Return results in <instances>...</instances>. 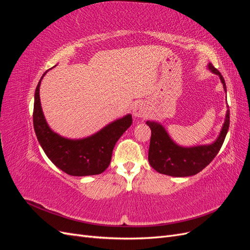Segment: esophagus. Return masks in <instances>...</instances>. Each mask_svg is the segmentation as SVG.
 <instances>
[{
	"mask_svg": "<svg viewBox=\"0 0 250 250\" xmlns=\"http://www.w3.org/2000/svg\"><path fill=\"white\" fill-rule=\"evenodd\" d=\"M132 113H133V116L137 118L147 117V115L149 113V109H148V106L146 105V103L145 102H138L133 106Z\"/></svg>",
	"mask_w": 250,
	"mask_h": 250,
	"instance_id": "1",
	"label": "esophagus"
}]
</instances>
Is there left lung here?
I'll return each instance as SVG.
<instances>
[{
  "label": "left lung",
  "instance_id": "8db88e82",
  "mask_svg": "<svg viewBox=\"0 0 250 250\" xmlns=\"http://www.w3.org/2000/svg\"><path fill=\"white\" fill-rule=\"evenodd\" d=\"M208 69L220 78L226 92L224 78L217 69L208 63ZM151 129L148 161L155 171L173 177L193 176L202 171L214 160L222 147L229 127V109L228 106L225 120L218 138L208 145L183 147L174 142L166 128L155 121H147Z\"/></svg>",
  "mask_w": 250,
  "mask_h": 250
}]
</instances>
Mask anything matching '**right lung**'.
Returning a JSON list of instances; mask_svg holds the SVG:
<instances>
[{
  "label": "right lung",
  "instance_id": "add662e5",
  "mask_svg": "<svg viewBox=\"0 0 250 250\" xmlns=\"http://www.w3.org/2000/svg\"><path fill=\"white\" fill-rule=\"evenodd\" d=\"M48 71L43 73L34 95L33 126L40 145L49 160L69 175L89 176L101 174L110 164L116 143L132 124V116L128 113L86 138L62 137L51 129L42 108L40 87Z\"/></svg>",
  "mask_w": 250,
  "mask_h": 250
}]
</instances>
